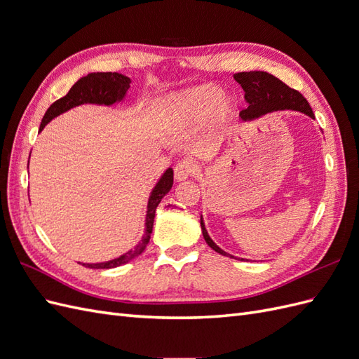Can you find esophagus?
I'll list each match as a JSON object with an SVG mask.
<instances>
[{
	"label": "esophagus",
	"mask_w": 359,
	"mask_h": 359,
	"mask_svg": "<svg viewBox=\"0 0 359 359\" xmlns=\"http://www.w3.org/2000/svg\"><path fill=\"white\" fill-rule=\"evenodd\" d=\"M198 172V165L191 158H182L177 163L175 166V178L178 181L193 177Z\"/></svg>",
	"instance_id": "34e87169"
}]
</instances>
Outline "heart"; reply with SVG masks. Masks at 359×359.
<instances>
[{
	"label": "heart",
	"instance_id": "obj_1",
	"mask_svg": "<svg viewBox=\"0 0 359 359\" xmlns=\"http://www.w3.org/2000/svg\"><path fill=\"white\" fill-rule=\"evenodd\" d=\"M220 86L201 85L173 97L169 103V118L175 123L203 121L211 115L224 119L231 112V106L224 99Z\"/></svg>",
	"mask_w": 359,
	"mask_h": 359
}]
</instances>
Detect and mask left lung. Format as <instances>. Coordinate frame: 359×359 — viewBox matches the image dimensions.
<instances>
[{"instance_id": "left-lung-1", "label": "left lung", "mask_w": 359, "mask_h": 359, "mask_svg": "<svg viewBox=\"0 0 359 359\" xmlns=\"http://www.w3.org/2000/svg\"><path fill=\"white\" fill-rule=\"evenodd\" d=\"M233 79L243 86L244 99L248 102V106L240 112V116L243 119H253L260 115H265L266 112L277 109L301 111L314 118V114L309 102L306 100V97L299 91L290 88V86H287L285 82H281L273 74H269L266 72H241L233 74ZM201 226L206 244L212 250H215L217 253L235 259L233 256L223 252L219 245L214 244L208 232H206L202 220Z\"/></svg>"}]
</instances>
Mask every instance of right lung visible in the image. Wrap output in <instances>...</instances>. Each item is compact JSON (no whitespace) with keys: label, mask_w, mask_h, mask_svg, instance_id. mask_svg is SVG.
I'll return each instance as SVG.
<instances>
[{"label":"right lung","mask_w":359,"mask_h":359,"mask_svg":"<svg viewBox=\"0 0 359 359\" xmlns=\"http://www.w3.org/2000/svg\"><path fill=\"white\" fill-rule=\"evenodd\" d=\"M130 86V78L121 74V73H90L81 78L78 82H76L70 91L58 99L57 102H53L49 109L46 111L45 116L41 119L40 130L41 132L43 127H45L52 118H55L57 115L66 112L74 106H79L82 103H97V104H112L118 100H121L126 95L127 90ZM173 184V170L168 169L165 175L161 177L156 189L151 193V198L148 202V212H147V229L144 240L140 241L135 248L130 250L126 255L119 256L118 259L109 260V262L104 264H82L86 268H94V269H109L115 268L119 265H124L130 260L139 256L144 252L145 247L149 243V236L153 233V224H154V217H156V210L158 203L161 202L163 196L168 194V191L172 189Z\"/></svg>","instance_id":"add662e5"}]
</instances>
